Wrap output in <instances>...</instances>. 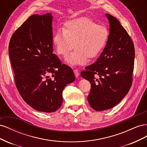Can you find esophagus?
<instances>
[{"instance_id": "34e87169", "label": "esophagus", "mask_w": 147, "mask_h": 147, "mask_svg": "<svg viewBox=\"0 0 147 147\" xmlns=\"http://www.w3.org/2000/svg\"><path fill=\"white\" fill-rule=\"evenodd\" d=\"M74 74L75 75V77H76L77 78H78L79 75H80L79 71L77 69H75V70H74Z\"/></svg>"}]
</instances>
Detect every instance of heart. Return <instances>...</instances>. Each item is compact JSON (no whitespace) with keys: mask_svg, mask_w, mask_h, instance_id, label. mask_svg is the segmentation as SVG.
<instances>
[{"mask_svg":"<svg viewBox=\"0 0 147 147\" xmlns=\"http://www.w3.org/2000/svg\"><path fill=\"white\" fill-rule=\"evenodd\" d=\"M109 36L106 26L82 17L67 22L64 28L57 29L53 37V44L56 53L63 57L75 47L67 61L72 65H80L85 63L88 57L93 58L98 55L106 45Z\"/></svg>","mask_w":147,"mask_h":147,"instance_id":"b5f03b06","label":"heart"}]
</instances>
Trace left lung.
I'll list each match as a JSON object with an SVG mask.
<instances>
[{
	"mask_svg": "<svg viewBox=\"0 0 147 147\" xmlns=\"http://www.w3.org/2000/svg\"><path fill=\"white\" fill-rule=\"evenodd\" d=\"M106 16L110 23L107 45L97 61L81 72L91 83L88 100L96 111L112 108L125 97L132 85L134 65L131 37L116 18Z\"/></svg>",
	"mask_w": 147,
	"mask_h": 147,
	"instance_id": "8db88e82",
	"label": "left lung"
}]
</instances>
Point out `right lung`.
Wrapping results in <instances>:
<instances>
[{
    "instance_id": "obj_1",
    "label": "right lung",
    "mask_w": 147,
    "mask_h": 147,
    "mask_svg": "<svg viewBox=\"0 0 147 147\" xmlns=\"http://www.w3.org/2000/svg\"><path fill=\"white\" fill-rule=\"evenodd\" d=\"M51 13L30 16L9 43L15 82L22 98L40 112H54L63 103V91L75 79L53 51Z\"/></svg>"
}]
</instances>
